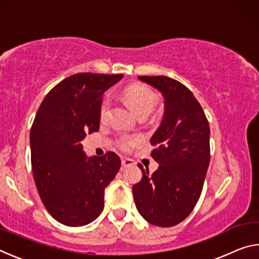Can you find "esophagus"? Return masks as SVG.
Instances as JSON below:
<instances>
[{
    "mask_svg": "<svg viewBox=\"0 0 259 259\" xmlns=\"http://www.w3.org/2000/svg\"><path fill=\"white\" fill-rule=\"evenodd\" d=\"M121 164H122V166H123V168H129V166L134 165V161L130 160V159H122Z\"/></svg>",
    "mask_w": 259,
    "mask_h": 259,
    "instance_id": "34e87169",
    "label": "esophagus"
}]
</instances>
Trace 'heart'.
<instances>
[{
  "mask_svg": "<svg viewBox=\"0 0 259 259\" xmlns=\"http://www.w3.org/2000/svg\"><path fill=\"white\" fill-rule=\"evenodd\" d=\"M123 97L125 102L129 104V106L134 109V112L137 115H143V114H150L154 107L156 106L157 98L154 91L151 90L150 88L145 85H133L125 89L123 93ZM109 105H111V100L109 98H105L103 100L102 105H100V116L104 119L107 115ZM139 138L138 137H128V136H123L119 140V146L122 150H129L130 147L135 146L138 144Z\"/></svg>",
  "mask_w": 259,
  "mask_h": 259,
  "instance_id": "obj_1",
  "label": "heart"
}]
</instances>
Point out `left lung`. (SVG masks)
<instances>
[{"label":"left lung","instance_id":"1","mask_svg":"<svg viewBox=\"0 0 259 259\" xmlns=\"http://www.w3.org/2000/svg\"><path fill=\"white\" fill-rule=\"evenodd\" d=\"M160 91L163 119L152 136V157L159 168L133 187L138 212L152 225L170 227L194 209L202 192L210 162V128L202 107L191 90L168 76H138Z\"/></svg>","mask_w":259,"mask_h":259}]
</instances>
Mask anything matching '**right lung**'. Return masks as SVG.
I'll use <instances>...</instances> for the list:
<instances>
[{
    "mask_svg": "<svg viewBox=\"0 0 259 259\" xmlns=\"http://www.w3.org/2000/svg\"><path fill=\"white\" fill-rule=\"evenodd\" d=\"M122 74L78 73L46 96L30 129L32 170L48 211L61 224L94 222L104 209L105 188L121 166L115 153L88 157L81 142L99 130L103 95Z\"/></svg>",
    "mask_w": 259,
    "mask_h": 259,
    "instance_id": "add662e5",
    "label": "right lung"
}]
</instances>
